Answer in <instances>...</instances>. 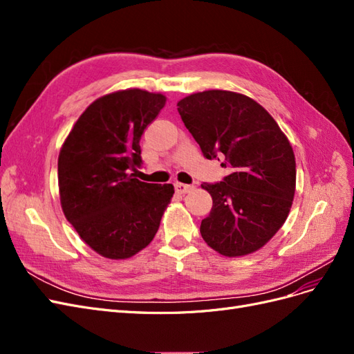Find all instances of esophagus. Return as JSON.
<instances>
[{"label":"esophagus","instance_id":"34e87169","mask_svg":"<svg viewBox=\"0 0 354 354\" xmlns=\"http://www.w3.org/2000/svg\"><path fill=\"white\" fill-rule=\"evenodd\" d=\"M174 187H176V192H177V194H180V195H185V194H189V192L194 190V187H195V186H192V185H185V183H176V185H174Z\"/></svg>","mask_w":354,"mask_h":354}]
</instances>
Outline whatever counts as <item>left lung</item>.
<instances>
[{
    "label": "left lung",
    "instance_id": "8db88e82",
    "mask_svg": "<svg viewBox=\"0 0 354 354\" xmlns=\"http://www.w3.org/2000/svg\"><path fill=\"white\" fill-rule=\"evenodd\" d=\"M177 111L203 156L224 158L230 174L201 185L212 208L201 223L203 241L226 257L260 250L288 217L295 194V156L286 136L261 104L224 90L190 94Z\"/></svg>",
    "mask_w": 354,
    "mask_h": 354
}]
</instances>
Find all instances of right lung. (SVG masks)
<instances>
[{
	"label": "right lung",
	"instance_id": "add662e5",
	"mask_svg": "<svg viewBox=\"0 0 354 354\" xmlns=\"http://www.w3.org/2000/svg\"><path fill=\"white\" fill-rule=\"evenodd\" d=\"M167 97L128 88L94 100L63 143L59 194L63 214L93 251L125 260L152 242L174 195L173 185L145 183L140 138Z\"/></svg>",
	"mask_w": 354,
	"mask_h": 354
}]
</instances>
